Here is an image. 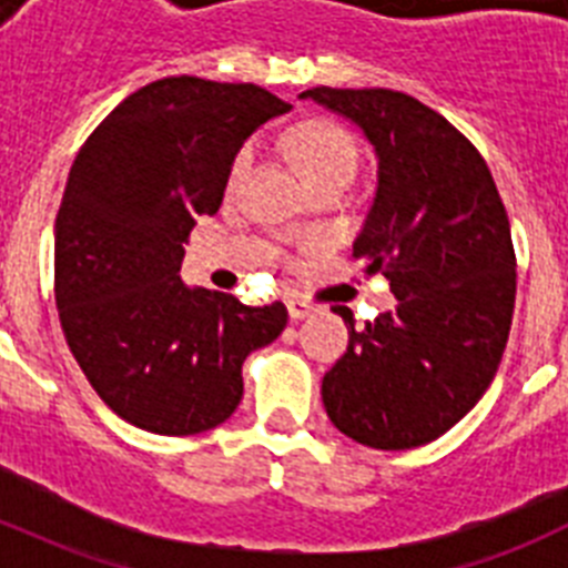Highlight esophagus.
<instances>
[{
	"mask_svg": "<svg viewBox=\"0 0 568 568\" xmlns=\"http://www.w3.org/2000/svg\"><path fill=\"white\" fill-rule=\"evenodd\" d=\"M287 310H290V318H293V321H304L310 313H313V307H310L304 298H290Z\"/></svg>",
	"mask_w": 568,
	"mask_h": 568,
	"instance_id": "34e87169",
	"label": "esophagus"
}]
</instances>
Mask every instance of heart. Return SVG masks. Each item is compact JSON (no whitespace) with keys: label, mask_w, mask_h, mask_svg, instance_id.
<instances>
[{"label":"heart","mask_w":568,"mask_h":568,"mask_svg":"<svg viewBox=\"0 0 568 568\" xmlns=\"http://www.w3.org/2000/svg\"><path fill=\"white\" fill-rule=\"evenodd\" d=\"M290 150H293L295 162L301 173L307 175V182L321 179V175L333 173H355L358 168V148H355L353 135L344 128L329 122H307L295 128L290 135ZM253 162V148H241L230 168V184H239Z\"/></svg>","instance_id":"obj_1"}]
</instances>
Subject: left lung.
<instances>
[{"label":"left lung","instance_id":"left-lung-1","mask_svg":"<svg viewBox=\"0 0 568 568\" xmlns=\"http://www.w3.org/2000/svg\"><path fill=\"white\" fill-rule=\"evenodd\" d=\"M298 99L344 115L378 162L373 204L353 244L398 298L355 329L321 381L329 420L373 449H413L453 429L484 398L515 313V250L484 155L433 108L400 90L313 88Z\"/></svg>","mask_w":568,"mask_h":568}]
</instances>
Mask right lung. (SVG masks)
Masks as SVG:
<instances>
[{
    "label": "right lung",
    "mask_w": 568,
    "mask_h": 568,
    "mask_svg": "<svg viewBox=\"0 0 568 568\" xmlns=\"http://www.w3.org/2000/svg\"><path fill=\"white\" fill-rule=\"evenodd\" d=\"M290 104L258 84L168 77L90 133L57 215V310L99 398L155 435H199L235 413L241 364L287 307L187 287L199 215L219 213L241 144Z\"/></svg>",
    "instance_id": "obj_1"
}]
</instances>
